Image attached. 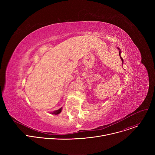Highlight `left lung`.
I'll return each instance as SVG.
<instances>
[{
    "label": "left lung",
    "mask_w": 155,
    "mask_h": 155,
    "mask_svg": "<svg viewBox=\"0 0 155 155\" xmlns=\"http://www.w3.org/2000/svg\"><path fill=\"white\" fill-rule=\"evenodd\" d=\"M118 49L120 50V51H119V55H120V58H121V61H122V64H123V58H122L121 56V50H120L119 48H118Z\"/></svg>",
    "instance_id": "obj_1"
}]
</instances>
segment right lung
Wrapping results in <instances>:
<instances>
[{"label": "right lung", "instance_id": "1", "mask_svg": "<svg viewBox=\"0 0 155 155\" xmlns=\"http://www.w3.org/2000/svg\"><path fill=\"white\" fill-rule=\"evenodd\" d=\"M62 110V108L61 107V108H60L59 109H58V110H55V111H54V112H51V113H50V114H53V115H58V114H59L61 112Z\"/></svg>", "mask_w": 155, "mask_h": 155}]
</instances>
